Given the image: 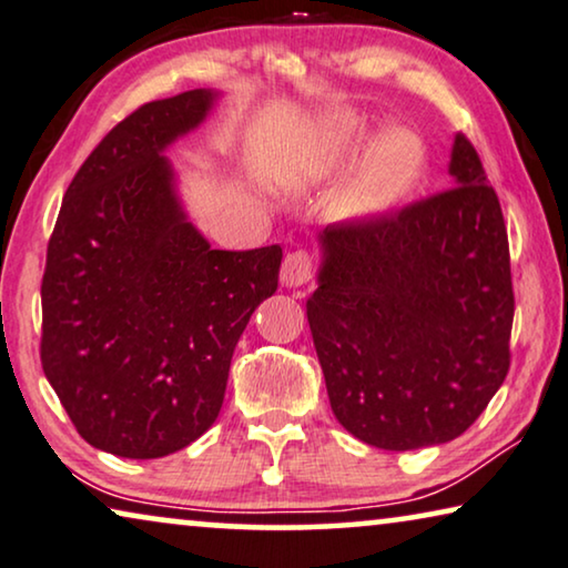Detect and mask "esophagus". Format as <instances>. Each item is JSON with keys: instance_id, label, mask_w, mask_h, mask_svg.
Returning a JSON list of instances; mask_svg holds the SVG:
<instances>
[{"instance_id": "obj_1", "label": "esophagus", "mask_w": 568, "mask_h": 568, "mask_svg": "<svg viewBox=\"0 0 568 568\" xmlns=\"http://www.w3.org/2000/svg\"><path fill=\"white\" fill-rule=\"evenodd\" d=\"M315 276V258L307 251L286 253L282 264V284L284 286H302Z\"/></svg>"}]
</instances>
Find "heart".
Returning <instances> with one entry per match:
<instances>
[{"label":"heart","instance_id":"b5f03b06","mask_svg":"<svg viewBox=\"0 0 568 568\" xmlns=\"http://www.w3.org/2000/svg\"><path fill=\"white\" fill-rule=\"evenodd\" d=\"M423 166V143L407 130H386L368 143L356 171L335 192L333 215L351 223L386 215L413 192Z\"/></svg>","mask_w":568,"mask_h":568}]
</instances>
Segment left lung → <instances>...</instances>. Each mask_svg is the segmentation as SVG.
<instances>
[{"mask_svg":"<svg viewBox=\"0 0 568 568\" xmlns=\"http://www.w3.org/2000/svg\"><path fill=\"white\" fill-rule=\"evenodd\" d=\"M454 189L317 235L312 341L338 423L384 450L440 446L509 368L515 294L503 207L458 133Z\"/></svg>","mask_w":568,"mask_h":568,"instance_id":"obj_1","label":"left lung"}]
</instances>
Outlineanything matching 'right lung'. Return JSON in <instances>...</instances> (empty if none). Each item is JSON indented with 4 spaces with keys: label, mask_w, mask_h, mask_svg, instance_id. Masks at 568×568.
<instances>
[{
    "label": "right lung",
    "mask_w": 568,
    "mask_h": 568,
    "mask_svg": "<svg viewBox=\"0 0 568 568\" xmlns=\"http://www.w3.org/2000/svg\"><path fill=\"white\" fill-rule=\"evenodd\" d=\"M148 102L114 125L65 189L40 297L45 379L89 446L161 458L217 420L253 310L282 248L215 251L189 223L166 148L217 102Z\"/></svg>",
    "instance_id": "right-lung-1"
}]
</instances>
